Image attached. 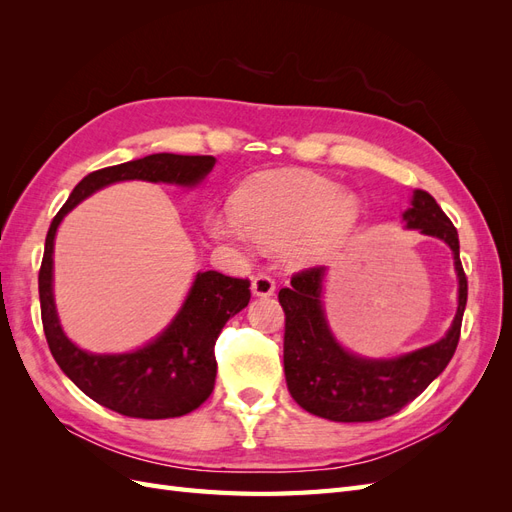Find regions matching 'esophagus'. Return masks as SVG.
Listing matches in <instances>:
<instances>
[{"mask_svg":"<svg viewBox=\"0 0 512 512\" xmlns=\"http://www.w3.org/2000/svg\"><path fill=\"white\" fill-rule=\"evenodd\" d=\"M252 292L256 294V297H271V294L275 292V282L273 277L260 273L256 275L252 280Z\"/></svg>","mask_w":512,"mask_h":512,"instance_id":"esophagus-1","label":"esophagus"}]
</instances>
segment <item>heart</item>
<instances>
[{"label":"heart","instance_id":"obj_1","mask_svg":"<svg viewBox=\"0 0 512 512\" xmlns=\"http://www.w3.org/2000/svg\"><path fill=\"white\" fill-rule=\"evenodd\" d=\"M359 218V198L333 179L269 173L245 183L235 196V211L211 215L207 226L222 241L282 247L290 265L307 267L339 250Z\"/></svg>","mask_w":512,"mask_h":512}]
</instances>
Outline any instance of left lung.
I'll return each mask as SVG.
<instances>
[{
    "mask_svg": "<svg viewBox=\"0 0 512 512\" xmlns=\"http://www.w3.org/2000/svg\"><path fill=\"white\" fill-rule=\"evenodd\" d=\"M408 228L438 237L453 250L459 280V303L451 329L440 342L397 359H363L337 344L322 309L324 267L292 275L277 299L286 314L284 371L292 399L307 410L337 423H369L408 406L436 380L459 344L468 277L459 260L457 228L431 194L416 190L404 211Z\"/></svg>",
    "mask_w": 512,
    "mask_h": 512,
    "instance_id": "8db88e82",
    "label": "left lung"
}]
</instances>
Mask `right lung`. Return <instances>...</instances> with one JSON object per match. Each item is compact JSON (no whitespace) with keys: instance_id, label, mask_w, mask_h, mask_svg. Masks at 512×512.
I'll use <instances>...</instances> for the list:
<instances>
[{"instance_id":"right-lung-1","label":"right lung","mask_w":512,"mask_h":512,"mask_svg":"<svg viewBox=\"0 0 512 512\" xmlns=\"http://www.w3.org/2000/svg\"><path fill=\"white\" fill-rule=\"evenodd\" d=\"M215 166L213 156H153L106 166L89 173L53 218L38 273L40 312L46 342L61 371L100 406L132 418H175L205 404L215 386V342L228 318L250 303V280L218 271L198 273L183 307L168 329L126 354H91L74 346L61 329L53 299V245L64 215L106 185L128 179L177 183L203 181Z\"/></svg>"}]
</instances>
